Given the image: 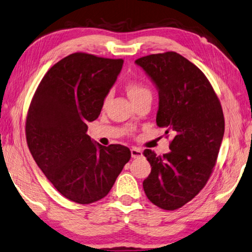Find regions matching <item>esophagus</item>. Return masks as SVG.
Wrapping results in <instances>:
<instances>
[{
    "instance_id": "esophagus-1",
    "label": "esophagus",
    "mask_w": 252,
    "mask_h": 252,
    "mask_svg": "<svg viewBox=\"0 0 252 252\" xmlns=\"http://www.w3.org/2000/svg\"><path fill=\"white\" fill-rule=\"evenodd\" d=\"M131 156H132V158H140V157L143 156V152H142V150L137 149V147H132Z\"/></svg>"
}]
</instances>
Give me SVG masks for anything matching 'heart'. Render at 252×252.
Listing matches in <instances>:
<instances>
[{"label": "heart", "mask_w": 252, "mask_h": 252, "mask_svg": "<svg viewBox=\"0 0 252 252\" xmlns=\"http://www.w3.org/2000/svg\"><path fill=\"white\" fill-rule=\"evenodd\" d=\"M126 92L127 97L130 98L133 103L143 99V98L152 97V92L149 88V86H146L144 83L137 82V81L127 83L126 86ZM109 99H110V95H107L105 97V99H103V106L107 105Z\"/></svg>", "instance_id": "b5f03b06"}]
</instances>
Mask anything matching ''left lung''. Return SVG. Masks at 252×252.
<instances>
[{
	"mask_svg": "<svg viewBox=\"0 0 252 252\" xmlns=\"http://www.w3.org/2000/svg\"><path fill=\"white\" fill-rule=\"evenodd\" d=\"M135 64L158 91L157 126L175 135L168 154L143 153L152 167L143 189L153 204L177 210L203 189L213 171L224 136L223 110L208 78L180 54H151Z\"/></svg>",
	"mask_w": 252,
	"mask_h": 252,
	"instance_id": "left-lung-1",
	"label": "left lung"
}]
</instances>
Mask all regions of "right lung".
I'll return each mask as SVG.
<instances>
[{
  "label": "right lung",
  "mask_w": 252,
  "mask_h": 252,
  "mask_svg": "<svg viewBox=\"0 0 252 252\" xmlns=\"http://www.w3.org/2000/svg\"><path fill=\"white\" fill-rule=\"evenodd\" d=\"M122 65V59L70 54L43 76L29 107V151L54 188L76 203L105 198L131 158L127 147L102 146L87 134Z\"/></svg>",
  "instance_id": "add662e5"
}]
</instances>
